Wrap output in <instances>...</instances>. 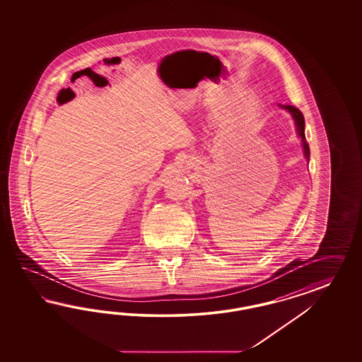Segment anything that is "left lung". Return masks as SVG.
<instances>
[{
	"label": "left lung",
	"mask_w": 362,
	"mask_h": 362,
	"mask_svg": "<svg viewBox=\"0 0 362 362\" xmlns=\"http://www.w3.org/2000/svg\"><path fill=\"white\" fill-rule=\"evenodd\" d=\"M281 107H284L285 110H288L291 114H292V117H293V119L296 122L297 126V132H298V135L301 136V142H303V146H304V153H305V158H307L308 160H309V144H308L307 139H305V132H304V129H305V121H304V115H303V112L300 111V110L295 107V106H289V105H286V106H281Z\"/></svg>",
	"instance_id": "obj_1"
}]
</instances>
